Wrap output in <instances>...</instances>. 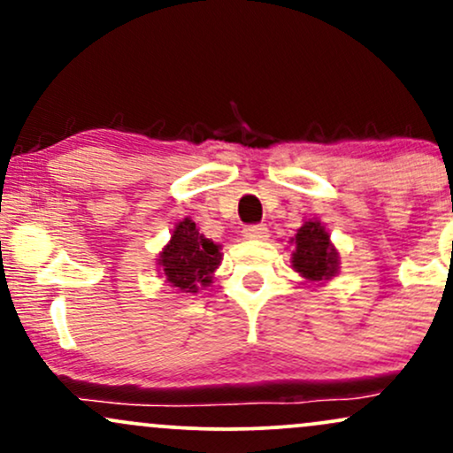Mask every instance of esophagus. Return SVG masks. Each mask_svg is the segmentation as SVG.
Masks as SVG:
<instances>
[{
	"instance_id": "34e87169",
	"label": "esophagus",
	"mask_w": 453,
	"mask_h": 453,
	"mask_svg": "<svg viewBox=\"0 0 453 453\" xmlns=\"http://www.w3.org/2000/svg\"><path fill=\"white\" fill-rule=\"evenodd\" d=\"M268 234V227L262 226V223H253V226H247L242 230L244 238H264Z\"/></svg>"
}]
</instances>
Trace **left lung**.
I'll list each match as a JSON object with an SVG mask.
<instances>
[{
    "mask_svg": "<svg viewBox=\"0 0 453 453\" xmlns=\"http://www.w3.org/2000/svg\"><path fill=\"white\" fill-rule=\"evenodd\" d=\"M296 273L309 280L332 279L339 270V253L332 249L330 236L319 221H306L296 234V251L292 253Z\"/></svg>",
    "mask_w": 453,
    "mask_h": 453,
    "instance_id": "left-lung-1",
    "label": "left lung"
}]
</instances>
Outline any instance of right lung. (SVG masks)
<instances>
[{
  "label": "right lung",
  "mask_w": 453,
  "mask_h": 453,
  "mask_svg": "<svg viewBox=\"0 0 453 453\" xmlns=\"http://www.w3.org/2000/svg\"><path fill=\"white\" fill-rule=\"evenodd\" d=\"M219 264V247L202 236L191 219L176 226L173 241L159 256V266L164 268L165 279L180 292H197V283H211V274Z\"/></svg>",
  "instance_id": "right-lung-1"
}]
</instances>
